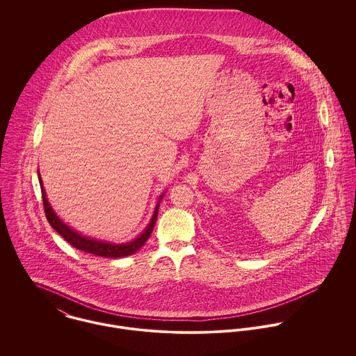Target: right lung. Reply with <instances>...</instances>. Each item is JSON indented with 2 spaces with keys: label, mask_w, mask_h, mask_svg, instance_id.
Returning <instances> with one entry per match:
<instances>
[{
  "label": "right lung",
  "mask_w": 356,
  "mask_h": 356,
  "mask_svg": "<svg viewBox=\"0 0 356 356\" xmlns=\"http://www.w3.org/2000/svg\"><path fill=\"white\" fill-rule=\"evenodd\" d=\"M38 179H40V186H41V192H42V202H44V208H45V215L48 222L51 223V227L74 248L88 252V254H96V256H102V257H123V256H129V254H136L144 244L145 241L149 238L151 233H152L156 219H157V212H159V204L161 202V199L164 197L165 192H163L156 203L154 211H153L152 218L148 223V226L144 229V232L136 237L134 240L129 241V243H122V244H115V243H108V241H102V240H96L92 237H86L81 233H78L76 230H74L72 227H70L67 223H64L57 213L53 211L51 204L48 202L47 197V192L44 189V184L41 179V174L38 171Z\"/></svg>",
  "instance_id": "right-lung-1"
}]
</instances>
